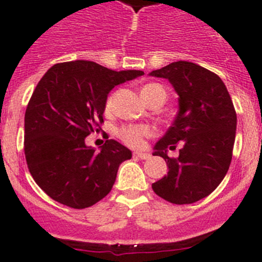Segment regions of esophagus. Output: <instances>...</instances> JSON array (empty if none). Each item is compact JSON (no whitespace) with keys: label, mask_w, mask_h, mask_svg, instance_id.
Masks as SVG:
<instances>
[{"label":"esophagus","mask_w":262,"mask_h":262,"mask_svg":"<svg viewBox=\"0 0 262 262\" xmlns=\"http://www.w3.org/2000/svg\"><path fill=\"white\" fill-rule=\"evenodd\" d=\"M134 156H136V157H138V158H141V160H148V158H150L149 153L139 152V150H137V152H134Z\"/></svg>","instance_id":"obj_1"}]
</instances>
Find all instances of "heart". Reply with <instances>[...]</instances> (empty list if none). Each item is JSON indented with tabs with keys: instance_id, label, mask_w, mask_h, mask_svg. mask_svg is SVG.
<instances>
[{
	"instance_id": "obj_1",
	"label": "heart",
	"mask_w": 262,
	"mask_h": 262,
	"mask_svg": "<svg viewBox=\"0 0 262 262\" xmlns=\"http://www.w3.org/2000/svg\"><path fill=\"white\" fill-rule=\"evenodd\" d=\"M155 87H162L160 84H147L142 89V94L148 91L150 89H155ZM113 107V96H110L109 99L106 100V104H105V110L106 112H110ZM119 138L124 142V143L129 144L132 147H139L142 143H143L144 137H148L152 134V129L147 125H124L121 128L118 129L116 132Z\"/></svg>"
}]
</instances>
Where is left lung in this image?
I'll use <instances>...</instances> for the list:
<instances>
[{
  "label": "left lung",
  "mask_w": 262,
  "mask_h": 262,
  "mask_svg": "<svg viewBox=\"0 0 262 262\" xmlns=\"http://www.w3.org/2000/svg\"><path fill=\"white\" fill-rule=\"evenodd\" d=\"M149 76L168 80L179 95L178 115L153 147V156L166 161L168 172L152 189L172 204H191L213 192L228 171L236 110L223 81L202 66L179 60ZM178 143L179 157L170 159L168 149Z\"/></svg>",
  "instance_id": "obj_1"
}]
</instances>
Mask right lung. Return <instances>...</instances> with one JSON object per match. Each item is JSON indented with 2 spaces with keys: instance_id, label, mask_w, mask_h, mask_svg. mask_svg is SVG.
Wrapping results in <instances>:
<instances>
[{
  "instance_id": "add662e5",
  "label": "right lung",
  "mask_w": 262,
  "mask_h": 262,
  "mask_svg": "<svg viewBox=\"0 0 262 262\" xmlns=\"http://www.w3.org/2000/svg\"><path fill=\"white\" fill-rule=\"evenodd\" d=\"M142 75L72 60L50 67L36 84L25 112L24 149L31 176L53 200L83 209L109 194L130 149L107 139L96 150L84 139L104 121L109 92Z\"/></svg>"
}]
</instances>
